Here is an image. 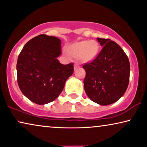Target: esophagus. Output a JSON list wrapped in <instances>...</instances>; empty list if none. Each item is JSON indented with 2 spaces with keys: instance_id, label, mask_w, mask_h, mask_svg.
Wrapping results in <instances>:
<instances>
[{
  "instance_id": "obj_1",
  "label": "esophagus",
  "mask_w": 147,
  "mask_h": 147,
  "mask_svg": "<svg viewBox=\"0 0 147 147\" xmlns=\"http://www.w3.org/2000/svg\"><path fill=\"white\" fill-rule=\"evenodd\" d=\"M79 67V64L78 63H75V65H74V68H75V70L77 69V68H78Z\"/></svg>"
}]
</instances>
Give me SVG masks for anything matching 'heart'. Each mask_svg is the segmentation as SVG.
I'll list each match as a JSON object with an SVG mask.
<instances>
[{"label":"heart","instance_id":"obj_1","mask_svg":"<svg viewBox=\"0 0 147 147\" xmlns=\"http://www.w3.org/2000/svg\"><path fill=\"white\" fill-rule=\"evenodd\" d=\"M70 54L76 58L90 60L96 57L99 52V45L95 41H82L72 44L68 48Z\"/></svg>","mask_w":147,"mask_h":147}]
</instances>
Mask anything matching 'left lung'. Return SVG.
<instances>
[{
  "label": "left lung",
  "mask_w": 147,
  "mask_h": 147,
  "mask_svg": "<svg viewBox=\"0 0 147 147\" xmlns=\"http://www.w3.org/2000/svg\"><path fill=\"white\" fill-rule=\"evenodd\" d=\"M102 49L91 62L83 66L86 75L84 89L87 96L101 105L115 103L124 95L130 79L128 58L118 44L99 38Z\"/></svg>",
  "instance_id": "1"
}]
</instances>
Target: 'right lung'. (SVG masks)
I'll use <instances>...</instances> for the list:
<instances>
[{"mask_svg":"<svg viewBox=\"0 0 147 147\" xmlns=\"http://www.w3.org/2000/svg\"><path fill=\"white\" fill-rule=\"evenodd\" d=\"M61 41L41 34L26 43L17 63V83L29 100L39 105L52 102L64 89L74 71L73 63L62 64Z\"/></svg>","mask_w":147,"mask_h":147,"instance_id":"right-lung-1","label":"right lung"}]
</instances>
